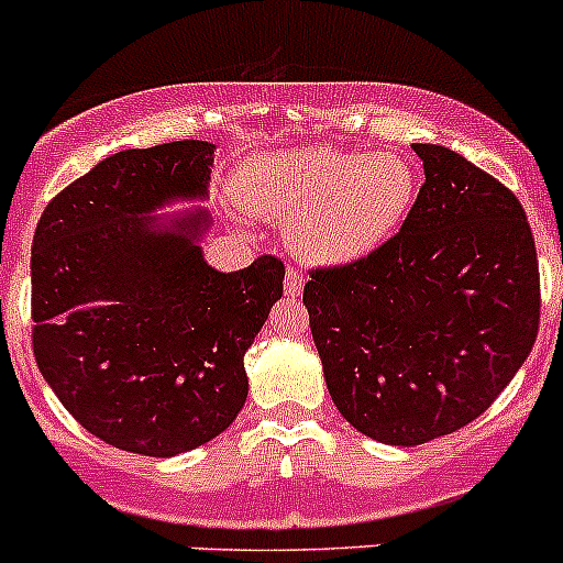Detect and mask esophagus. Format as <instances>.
<instances>
[{"instance_id":"esophagus-1","label":"esophagus","mask_w":563,"mask_h":563,"mask_svg":"<svg viewBox=\"0 0 563 563\" xmlns=\"http://www.w3.org/2000/svg\"><path fill=\"white\" fill-rule=\"evenodd\" d=\"M302 272L297 269V266H288L286 269V280H283V288H286L288 297H297L299 291H302Z\"/></svg>"}]
</instances>
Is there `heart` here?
<instances>
[{"label": "heart", "mask_w": 563, "mask_h": 563, "mask_svg": "<svg viewBox=\"0 0 563 563\" xmlns=\"http://www.w3.org/2000/svg\"><path fill=\"white\" fill-rule=\"evenodd\" d=\"M242 206L288 228L316 264H349L387 242L415 203V170L396 154L313 145L250 162Z\"/></svg>", "instance_id": "1"}]
</instances>
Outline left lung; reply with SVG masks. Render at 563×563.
I'll list each match as a JSON object with an SVG mask.
<instances>
[{"label":"left lung","instance_id":"8db88e82","mask_svg":"<svg viewBox=\"0 0 563 563\" xmlns=\"http://www.w3.org/2000/svg\"><path fill=\"white\" fill-rule=\"evenodd\" d=\"M423 187L365 258L316 266L302 302L338 412L387 445L493 407L539 332V261L509 187L443 145H412Z\"/></svg>","mask_w":563,"mask_h":563}]
</instances>
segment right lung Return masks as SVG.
<instances>
[{
    "label": "right lung",
    "instance_id": "obj_1",
    "mask_svg": "<svg viewBox=\"0 0 563 563\" xmlns=\"http://www.w3.org/2000/svg\"><path fill=\"white\" fill-rule=\"evenodd\" d=\"M211 162L203 140L107 156L48 200L32 239L37 368L87 432L131 454H184L231 427L244 352L283 297L275 255L206 266L203 211L173 233L140 217L203 198Z\"/></svg>",
    "mask_w": 563,
    "mask_h": 563
}]
</instances>
